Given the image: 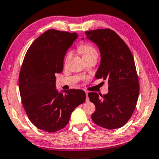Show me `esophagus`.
I'll return each instance as SVG.
<instances>
[{"instance_id":"34e87169","label":"esophagus","mask_w":159,"mask_h":159,"mask_svg":"<svg viewBox=\"0 0 159 159\" xmlns=\"http://www.w3.org/2000/svg\"><path fill=\"white\" fill-rule=\"evenodd\" d=\"M86 100L88 102L89 100V97H88V92H86Z\"/></svg>"}]
</instances>
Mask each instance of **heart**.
I'll list each match as a JSON object with an SVG mask.
<instances>
[{"instance_id": "b5f03b06", "label": "heart", "mask_w": 159, "mask_h": 159, "mask_svg": "<svg viewBox=\"0 0 159 159\" xmlns=\"http://www.w3.org/2000/svg\"><path fill=\"white\" fill-rule=\"evenodd\" d=\"M79 51L81 53L82 56L84 58V60H86L88 59L95 57H98V52L96 48H95L92 45H91L89 43H82L81 46H79ZM72 52H69L67 53L66 56L65 57V63H66L67 61L70 60V58L71 57Z\"/></svg>"}]
</instances>
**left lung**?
I'll list each match as a JSON object with an SVG mask.
<instances>
[{
  "mask_svg": "<svg viewBox=\"0 0 159 159\" xmlns=\"http://www.w3.org/2000/svg\"><path fill=\"white\" fill-rule=\"evenodd\" d=\"M85 34L100 51L101 62L95 77L108 83L107 94H88L96 107L92 118L101 127L120 128L132 116L139 97V79L134 57L125 42L111 29L94 30Z\"/></svg>",
  "mask_w": 159,
  "mask_h": 159,
  "instance_id": "left-lung-1",
  "label": "left lung"
}]
</instances>
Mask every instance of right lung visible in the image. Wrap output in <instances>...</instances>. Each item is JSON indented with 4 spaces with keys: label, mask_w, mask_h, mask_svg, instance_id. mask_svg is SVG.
Listing matches in <instances>:
<instances>
[{
    "label": "right lung",
    "mask_w": 159,
    "mask_h": 159,
    "mask_svg": "<svg viewBox=\"0 0 159 159\" xmlns=\"http://www.w3.org/2000/svg\"><path fill=\"white\" fill-rule=\"evenodd\" d=\"M77 37L76 33L48 30L25 54L19 76L20 97L30 120L39 129H62L74 109L86 100L83 90L70 89L63 94L55 85V74L62 71L65 55Z\"/></svg>",
    "instance_id": "1"
}]
</instances>
